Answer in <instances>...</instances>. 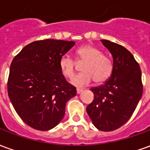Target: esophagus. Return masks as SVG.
<instances>
[{"mask_svg": "<svg viewBox=\"0 0 150 150\" xmlns=\"http://www.w3.org/2000/svg\"><path fill=\"white\" fill-rule=\"evenodd\" d=\"M76 91H77V94H79V93H81L82 91H83V90L81 89V88H77V89H76Z\"/></svg>", "mask_w": 150, "mask_h": 150, "instance_id": "34e87169", "label": "esophagus"}]
</instances>
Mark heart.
Listing matches in <instances>:
<instances>
[{
    "mask_svg": "<svg viewBox=\"0 0 150 150\" xmlns=\"http://www.w3.org/2000/svg\"><path fill=\"white\" fill-rule=\"evenodd\" d=\"M76 60L84 62L82 65V72L74 76L71 83L75 86L83 87L93 81L101 83L106 81L112 70V62L110 58L102 54L100 50L91 45H85L76 50ZM75 61L68 54L60 57L59 66L62 74L66 78H71L75 71Z\"/></svg>",
    "mask_w": 150,
    "mask_h": 150,
    "instance_id": "1",
    "label": "heart"
}]
</instances>
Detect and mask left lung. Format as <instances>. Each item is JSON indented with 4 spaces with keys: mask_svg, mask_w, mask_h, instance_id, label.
Masks as SVG:
<instances>
[{
    "mask_svg": "<svg viewBox=\"0 0 150 150\" xmlns=\"http://www.w3.org/2000/svg\"><path fill=\"white\" fill-rule=\"evenodd\" d=\"M113 58L110 78L91 90L94 100L87 107L93 125L100 131L119 129L132 116L143 93L142 71L128 50L108 40H101Z\"/></svg>",
    "mask_w": 150,
    "mask_h": 150,
    "instance_id": "left-lung-1",
    "label": "left lung"
}]
</instances>
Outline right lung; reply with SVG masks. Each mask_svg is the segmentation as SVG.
<instances>
[{
    "label": "right lung",
    "instance_id": "right-lung-1",
    "mask_svg": "<svg viewBox=\"0 0 150 150\" xmlns=\"http://www.w3.org/2000/svg\"><path fill=\"white\" fill-rule=\"evenodd\" d=\"M73 41L45 39L28 44L15 56L9 69L8 97L18 116L33 129L47 131L64 116L67 102L76 88L66 80L60 57L75 46Z\"/></svg>",
    "mask_w": 150,
    "mask_h": 150
}]
</instances>
